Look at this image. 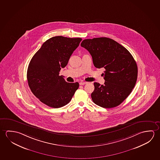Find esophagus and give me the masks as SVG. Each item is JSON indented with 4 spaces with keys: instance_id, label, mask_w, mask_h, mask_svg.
Returning a JSON list of instances; mask_svg holds the SVG:
<instances>
[{
    "instance_id": "obj_1",
    "label": "esophagus",
    "mask_w": 160,
    "mask_h": 160,
    "mask_svg": "<svg viewBox=\"0 0 160 160\" xmlns=\"http://www.w3.org/2000/svg\"><path fill=\"white\" fill-rule=\"evenodd\" d=\"M87 84V82H84V81H82V82H80L79 83V84H80V85H84L85 84Z\"/></svg>"
}]
</instances>
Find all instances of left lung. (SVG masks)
Listing matches in <instances>:
<instances>
[{
    "label": "left lung",
    "mask_w": 160,
    "mask_h": 160,
    "mask_svg": "<svg viewBox=\"0 0 160 160\" xmlns=\"http://www.w3.org/2000/svg\"><path fill=\"white\" fill-rule=\"evenodd\" d=\"M81 47L89 51L97 68H105L104 85L94 82L91 94L95 104L112 108L126 99L136 83L138 68L132 55L126 48L107 37L83 40Z\"/></svg>",
    "instance_id": "left-lung-1"
}]
</instances>
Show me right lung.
<instances>
[{
    "label": "right lung",
    "instance_id": "add662e5",
    "mask_svg": "<svg viewBox=\"0 0 160 160\" xmlns=\"http://www.w3.org/2000/svg\"><path fill=\"white\" fill-rule=\"evenodd\" d=\"M81 40L61 36L52 37L32 58L27 73L28 86L32 93L50 107L68 104L79 88L78 82H67L59 72L67 65Z\"/></svg>",
    "mask_w": 160,
    "mask_h": 160
}]
</instances>
